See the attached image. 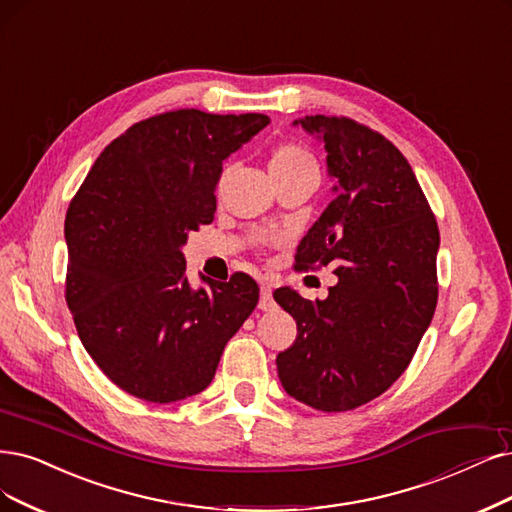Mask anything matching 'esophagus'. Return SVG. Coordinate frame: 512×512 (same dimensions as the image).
<instances>
[{
	"mask_svg": "<svg viewBox=\"0 0 512 512\" xmlns=\"http://www.w3.org/2000/svg\"><path fill=\"white\" fill-rule=\"evenodd\" d=\"M274 297H272V287L270 285H261V297H259V310L268 312L274 310Z\"/></svg>",
	"mask_w": 512,
	"mask_h": 512,
	"instance_id": "34e87169",
	"label": "esophagus"
}]
</instances>
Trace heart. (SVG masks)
<instances>
[{"mask_svg": "<svg viewBox=\"0 0 512 512\" xmlns=\"http://www.w3.org/2000/svg\"><path fill=\"white\" fill-rule=\"evenodd\" d=\"M308 170H316V162L310 151L295 143H282L274 147L270 156V177L276 179H289Z\"/></svg>", "mask_w": 512, "mask_h": 512, "instance_id": "1", "label": "heart"}]
</instances>
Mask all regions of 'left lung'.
Segmentation results:
<instances>
[{"label":"left lung","instance_id":"8db88e82","mask_svg":"<svg viewBox=\"0 0 512 512\" xmlns=\"http://www.w3.org/2000/svg\"><path fill=\"white\" fill-rule=\"evenodd\" d=\"M325 143L335 198L297 246L295 270L335 266L327 299L282 287L297 323L276 356L282 388L318 411L356 409L411 363L437 308L439 227L405 156L350 118L295 120Z\"/></svg>","mask_w":512,"mask_h":512}]
</instances>
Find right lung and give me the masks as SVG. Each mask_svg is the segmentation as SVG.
<instances>
[{"label":"right lung","mask_w":512,"mask_h":512,"mask_svg":"<svg viewBox=\"0 0 512 512\" xmlns=\"http://www.w3.org/2000/svg\"><path fill=\"white\" fill-rule=\"evenodd\" d=\"M270 124L263 113L166 111L137 122L92 164L65 219V299L92 361L124 392L175 403L213 382L257 282L185 276L189 232L213 221L223 160Z\"/></svg>","instance_id":"obj_1"}]
</instances>
